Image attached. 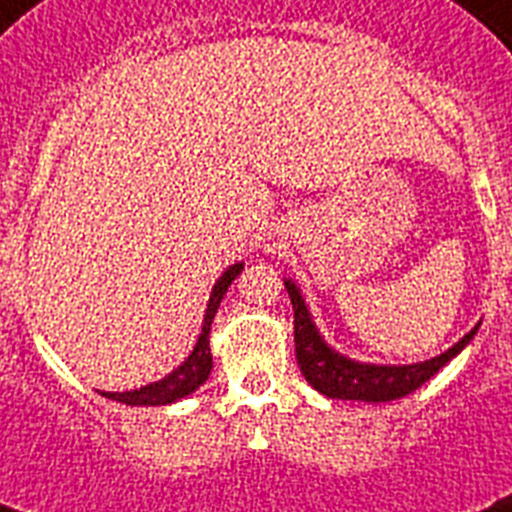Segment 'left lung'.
I'll use <instances>...</instances> for the list:
<instances>
[{
    "label": "left lung",
    "instance_id": "1",
    "mask_svg": "<svg viewBox=\"0 0 512 512\" xmlns=\"http://www.w3.org/2000/svg\"><path fill=\"white\" fill-rule=\"evenodd\" d=\"M284 287L292 300L295 311V353L300 372L313 388L329 398H342V401H396V398L409 396L422 382H428L433 374L452 361L460 353L473 335L478 332L470 329L460 342H454L452 348L441 356L422 361V364L406 366H380V364H361L348 356H340L335 348H329L327 340L319 335V329L313 324L308 305H305L300 289L295 281H284Z\"/></svg>",
    "mask_w": 512,
    "mask_h": 512
}]
</instances>
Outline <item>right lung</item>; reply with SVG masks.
I'll return each mask as SVG.
<instances>
[{
    "mask_svg": "<svg viewBox=\"0 0 512 512\" xmlns=\"http://www.w3.org/2000/svg\"><path fill=\"white\" fill-rule=\"evenodd\" d=\"M241 268H244V263L231 265V268L215 281L212 295H209L207 313H204V324H201L199 340L193 345L191 356L185 358L175 372L167 374L164 380L151 382L146 388L124 390V393H103V396L114 398V401L127 406H164L172 404V401H180V398L193 393L199 385H204L209 372H212V353H209V329H212V319H215L217 308H220V300H223V295L228 292V287H231V281L241 273Z\"/></svg>",
    "mask_w": 512,
    "mask_h": 512,
    "instance_id": "add662e5",
    "label": "right lung"
}]
</instances>
